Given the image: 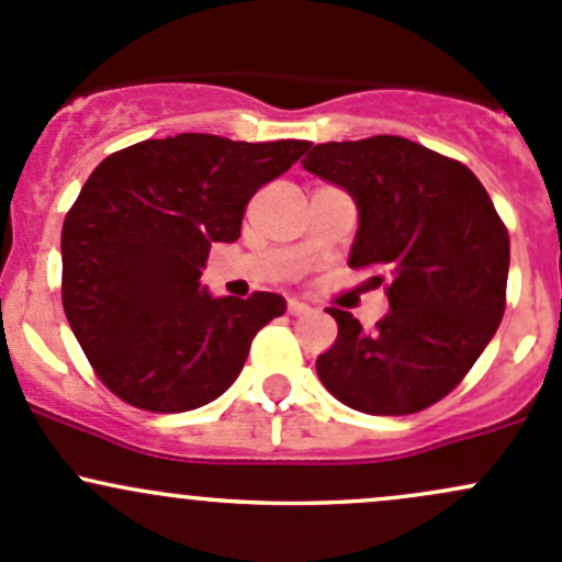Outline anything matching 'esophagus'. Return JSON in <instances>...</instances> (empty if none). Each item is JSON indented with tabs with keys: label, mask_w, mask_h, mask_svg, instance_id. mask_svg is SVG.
<instances>
[{
	"label": "esophagus",
	"mask_w": 562,
	"mask_h": 562,
	"mask_svg": "<svg viewBox=\"0 0 562 562\" xmlns=\"http://www.w3.org/2000/svg\"><path fill=\"white\" fill-rule=\"evenodd\" d=\"M312 306L306 304V301H299V299H288V312L291 315H304V312H310Z\"/></svg>",
	"instance_id": "34e87169"
}]
</instances>
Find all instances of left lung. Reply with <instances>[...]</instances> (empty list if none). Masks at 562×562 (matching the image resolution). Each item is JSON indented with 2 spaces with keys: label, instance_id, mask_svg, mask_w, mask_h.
Masks as SVG:
<instances>
[{
  "label": "left lung",
  "instance_id": "left-lung-1",
  "mask_svg": "<svg viewBox=\"0 0 562 562\" xmlns=\"http://www.w3.org/2000/svg\"><path fill=\"white\" fill-rule=\"evenodd\" d=\"M301 164L356 199L350 266L390 301L371 334L330 306L339 336L317 376L366 415L428 409L460 385L504 317V221L465 164L393 134L315 145Z\"/></svg>",
  "mask_w": 562,
  "mask_h": 562
}]
</instances>
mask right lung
<instances>
[{"instance_id": "obj_1", "label": "right lung", "mask_w": 562, "mask_h": 562, "mask_svg": "<svg viewBox=\"0 0 562 562\" xmlns=\"http://www.w3.org/2000/svg\"><path fill=\"white\" fill-rule=\"evenodd\" d=\"M310 142L215 134L145 139L104 158L64 217L61 301L104 387L145 412H188L226 393L252 336L285 299H212V241H236L258 188Z\"/></svg>"}]
</instances>
